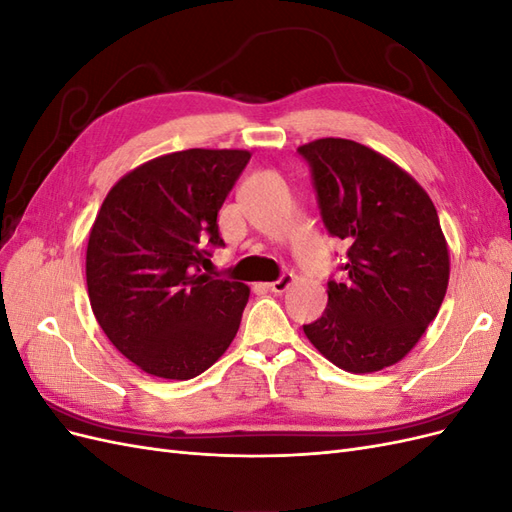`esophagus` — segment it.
Here are the masks:
<instances>
[{"label": "esophagus", "mask_w": 512, "mask_h": 512, "mask_svg": "<svg viewBox=\"0 0 512 512\" xmlns=\"http://www.w3.org/2000/svg\"><path fill=\"white\" fill-rule=\"evenodd\" d=\"M292 282H294V275H292V273H284L282 277H277L275 282H269V284H267V288H269L271 292H277V294H280V292L288 290V286H290Z\"/></svg>", "instance_id": "esophagus-1"}]
</instances>
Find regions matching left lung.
<instances>
[{"label":"left lung","instance_id":"8db88e82","mask_svg":"<svg viewBox=\"0 0 512 512\" xmlns=\"http://www.w3.org/2000/svg\"><path fill=\"white\" fill-rule=\"evenodd\" d=\"M312 170L322 222L344 239V280L327 282L324 314L303 324L339 369L371 374L416 346L444 301L448 247L438 211L404 168L348 138L297 149Z\"/></svg>","mask_w":512,"mask_h":512}]
</instances>
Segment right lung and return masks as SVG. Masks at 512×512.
<instances>
[{"mask_svg": "<svg viewBox=\"0 0 512 512\" xmlns=\"http://www.w3.org/2000/svg\"><path fill=\"white\" fill-rule=\"evenodd\" d=\"M243 149H185L123 175L87 243V292L111 344L166 380L203 374L235 339L250 288L200 262L222 247L218 211L250 162Z\"/></svg>", "mask_w": 512, "mask_h": 512, "instance_id": "add662e5", "label": "right lung"}]
</instances>
